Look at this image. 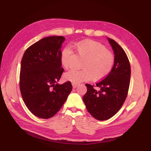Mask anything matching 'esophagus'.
<instances>
[{
    "mask_svg": "<svg viewBox=\"0 0 151 151\" xmlns=\"http://www.w3.org/2000/svg\"><path fill=\"white\" fill-rule=\"evenodd\" d=\"M72 85H73V88H76L78 86V84H75V83H73Z\"/></svg>",
    "mask_w": 151,
    "mask_h": 151,
    "instance_id": "esophagus-1",
    "label": "esophagus"
}]
</instances>
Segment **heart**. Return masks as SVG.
<instances>
[{
  "instance_id": "1",
  "label": "heart",
  "mask_w": 151,
  "mask_h": 151,
  "mask_svg": "<svg viewBox=\"0 0 151 151\" xmlns=\"http://www.w3.org/2000/svg\"><path fill=\"white\" fill-rule=\"evenodd\" d=\"M78 57L84 60L82 63L83 70H70L64 74V78L73 83L93 80H99L107 75L113 67L114 58L105 47L95 41L82 40L75 44ZM75 62L72 50L65 48L61 52V63L65 69L73 66Z\"/></svg>"
}]
</instances>
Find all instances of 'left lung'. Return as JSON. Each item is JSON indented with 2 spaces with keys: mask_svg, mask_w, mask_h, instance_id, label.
<instances>
[{
  "mask_svg": "<svg viewBox=\"0 0 151 151\" xmlns=\"http://www.w3.org/2000/svg\"><path fill=\"white\" fill-rule=\"evenodd\" d=\"M114 54V65L106 77L96 83L97 90L86 84L83 101L88 111L98 120H106L119 111L128 95L130 81V64L124 50L113 39L107 38Z\"/></svg>",
  "mask_w": 151,
  "mask_h": 151,
  "instance_id": "obj_1",
  "label": "left lung"
}]
</instances>
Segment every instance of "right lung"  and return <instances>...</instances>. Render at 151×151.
Listing matches in <instances>:
<instances>
[{
    "mask_svg": "<svg viewBox=\"0 0 151 151\" xmlns=\"http://www.w3.org/2000/svg\"><path fill=\"white\" fill-rule=\"evenodd\" d=\"M62 36L43 38L26 50L21 63L19 87L25 105L40 119H50L60 111L72 90L68 81L59 84L61 68Z\"/></svg>",
    "mask_w": 151,
    "mask_h": 151,
    "instance_id": "add662e5",
    "label": "right lung"
}]
</instances>
